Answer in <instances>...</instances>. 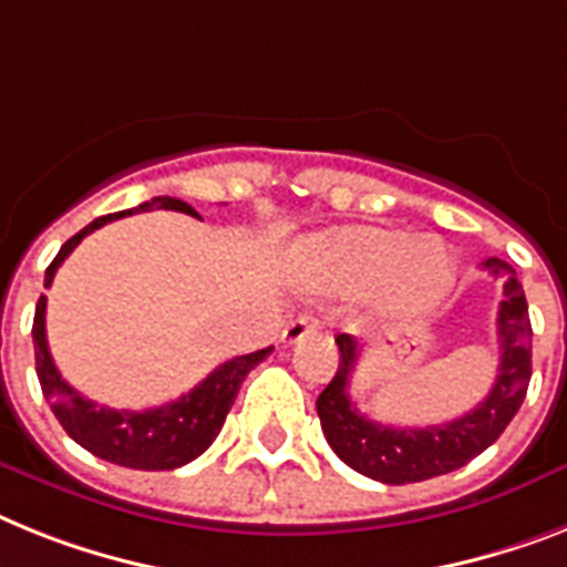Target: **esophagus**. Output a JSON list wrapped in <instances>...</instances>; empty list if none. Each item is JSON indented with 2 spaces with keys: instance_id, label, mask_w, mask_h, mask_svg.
<instances>
[{
  "instance_id": "34e87169",
  "label": "esophagus",
  "mask_w": 567,
  "mask_h": 567,
  "mask_svg": "<svg viewBox=\"0 0 567 567\" xmlns=\"http://www.w3.org/2000/svg\"><path fill=\"white\" fill-rule=\"evenodd\" d=\"M316 330H318L316 318L298 316V318H292L287 327H284V336H280V339H284V344H295V341L307 339V336L316 333Z\"/></svg>"
}]
</instances>
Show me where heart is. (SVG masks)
Listing matches in <instances>:
<instances>
[{
    "instance_id": "1",
    "label": "heart",
    "mask_w": 567,
    "mask_h": 567,
    "mask_svg": "<svg viewBox=\"0 0 567 567\" xmlns=\"http://www.w3.org/2000/svg\"><path fill=\"white\" fill-rule=\"evenodd\" d=\"M307 260L336 292L379 289L382 310L394 316L429 310L455 280V260L441 240L396 228H336L307 243Z\"/></svg>"
}]
</instances>
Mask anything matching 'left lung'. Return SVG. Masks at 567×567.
<instances>
[{
    "mask_svg": "<svg viewBox=\"0 0 567 567\" xmlns=\"http://www.w3.org/2000/svg\"><path fill=\"white\" fill-rule=\"evenodd\" d=\"M484 269L495 278L507 275L504 301L495 321L502 364H498L493 391L463 417L449 420L443 425H425V429H396V425L373 423L359 414L357 405L350 402V379L357 371L362 348L348 333L336 336L341 353L339 371L333 382L318 394L316 409L327 443L350 470L382 484H414V481L437 478V475L461 470L484 449L493 446L509 420L516 417L530 385L533 330L525 289L516 280L513 266L498 257L484 260Z\"/></svg>",
    "mask_w": 567,
    "mask_h": 567,
    "instance_id": "1",
    "label": "left lung"
}]
</instances>
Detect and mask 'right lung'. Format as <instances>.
I'll return each instance as SVG.
<instances>
[{"instance_id":"obj_1","label":"right lung","mask_w":567,"mask_h":567,"mask_svg":"<svg viewBox=\"0 0 567 567\" xmlns=\"http://www.w3.org/2000/svg\"><path fill=\"white\" fill-rule=\"evenodd\" d=\"M158 208L182 210V214L199 217L188 203L173 199V196H153L150 203H142L138 208L97 217L83 231L74 234L72 240L63 243V249L58 251V257L45 269V287H51V280L58 275L60 264L72 255L74 246L86 234L106 226L112 219L130 217V214H138V210ZM31 336H34L37 379H40L42 394L51 402V411H54V417L65 429V434L74 443H81L86 452L101 457V461L118 463V466H126V470L147 472L176 470V466H185V463L203 455L205 449L219 434L223 423H226V414L231 411L234 396L240 391L246 373L272 353V348H264L257 350V353L228 359V362L219 364L217 371H210L199 385L190 388L188 394L179 396V400L165 402L158 409L115 411L86 400L81 391H74L60 377L58 364L51 359L49 341H45V295H40V301H37L34 330H31Z\"/></svg>"}]
</instances>
